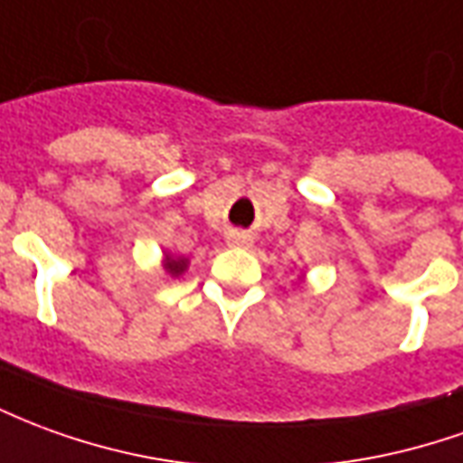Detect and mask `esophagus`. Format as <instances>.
<instances>
[{
	"label": "esophagus",
	"instance_id": "esophagus-1",
	"mask_svg": "<svg viewBox=\"0 0 463 463\" xmlns=\"http://www.w3.org/2000/svg\"><path fill=\"white\" fill-rule=\"evenodd\" d=\"M231 242L232 245H250V235L248 232H232Z\"/></svg>",
	"mask_w": 463,
	"mask_h": 463
}]
</instances>
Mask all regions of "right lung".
Masks as SVG:
<instances>
[{
    "label": "right lung",
    "mask_w": 463,
    "mask_h": 463,
    "mask_svg": "<svg viewBox=\"0 0 463 463\" xmlns=\"http://www.w3.org/2000/svg\"><path fill=\"white\" fill-rule=\"evenodd\" d=\"M165 270H167L170 276H180V273L185 270V260H183V258H167Z\"/></svg>",
    "instance_id": "right-lung-1"
}]
</instances>
